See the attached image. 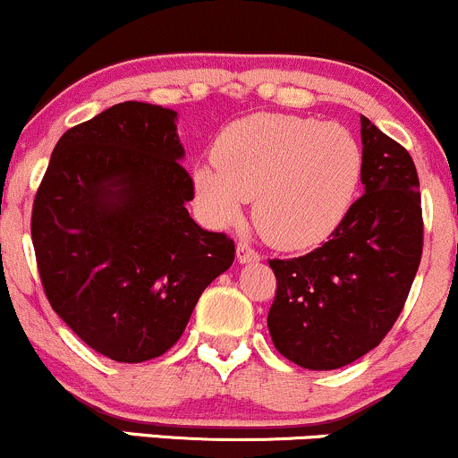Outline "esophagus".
Here are the masks:
<instances>
[{
	"label": "esophagus",
	"instance_id": "34e87169",
	"mask_svg": "<svg viewBox=\"0 0 458 458\" xmlns=\"http://www.w3.org/2000/svg\"><path fill=\"white\" fill-rule=\"evenodd\" d=\"M235 255H238L240 264H255V261H259V253H257V250H253L249 244H244V242L238 244V249H235Z\"/></svg>",
	"mask_w": 458,
	"mask_h": 458
}]
</instances>
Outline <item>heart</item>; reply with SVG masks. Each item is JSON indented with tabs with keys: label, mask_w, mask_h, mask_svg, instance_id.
<instances>
[{
	"label": "heart",
	"mask_w": 458,
	"mask_h": 458,
	"mask_svg": "<svg viewBox=\"0 0 458 458\" xmlns=\"http://www.w3.org/2000/svg\"><path fill=\"white\" fill-rule=\"evenodd\" d=\"M214 160L194 168V190L209 218L235 223L253 199L257 231L281 250L327 240L351 212L363 177L354 133L307 116L253 114L231 123Z\"/></svg>",
	"instance_id": "obj_1"
}]
</instances>
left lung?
Returning <instances> with one entry per match:
<instances>
[{
	"label": "left lung",
	"mask_w": 458,
	"mask_h": 458,
	"mask_svg": "<svg viewBox=\"0 0 458 458\" xmlns=\"http://www.w3.org/2000/svg\"><path fill=\"white\" fill-rule=\"evenodd\" d=\"M363 197L331 240L272 259L275 348L296 366L337 369L377 348L407 301L422 257V199L407 148L361 116Z\"/></svg>",
	"instance_id": "8db88e82"
}]
</instances>
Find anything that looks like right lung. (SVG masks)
I'll list each match as a JSON object with an SVG mask.
<instances>
[{
  "instance_id": "obj_1",
  "label": "right lung",
  "mask_w": 458,
  "mask_h": 458,
  "mask_svg": "<svg viewBox=\"0 0 458 458\" xmlns=\"http://www.w3.org/2000/svg\"><path fill=\"white\" fill-rule=\"evenodd\" d=\"M177 112L125 101L64 131L34 199L32 242L51 307L92 351L160 357L233 264L225 233L190 218Z\"/></svg>"
}]
</instances>
